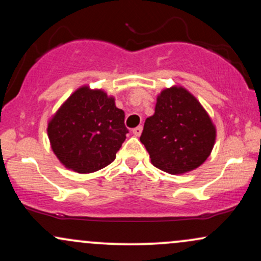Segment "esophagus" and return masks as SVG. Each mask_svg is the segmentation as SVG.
I'll list each match as a JSON object with an SVG mask.
<instances>
[{
    "label": "esophagus",
    "mask_w": 261,
    "mask_h": 261,
    "mask_svg": "<svg viewBox=\"0 0 261 261\" xmlns=\"http://www.w3.org/2000/svg\"><path fill=\"white\" fill-rule=\"evenodd\" d=\"M133 134L135 135V136H140L141 134H142V126H137V127H135L134 130H133Z\"/></svg>",
    "instance_id": "obj_1"
}]
</instances>
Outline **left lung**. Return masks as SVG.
Instances as JSON below:
<instances>
[{
    "label": "left lung",
    "mask_w": 261,
    "mask_h": 261,
    "mask_svg": "<svg viewBox=\"0 0 261 261\" xmlns=\"http://www.w3.org/2000/svg\"><path fill=\"white\" fill-rule=\"evenodd\" d=\"M216 128L199 100L182 87L161 92L154 114L146 119L140 141L155 168L182 174L207 160Z\"/></svg>",
    "instance_id": "1"
}]
</instances>
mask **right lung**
I'll use <instances>...</instances> for the list:
<instances>
[{"label":"right lung","mask_w":261,"mask_h":261,"mask_svg":"<svg viewBox=\"0 0 261 261\" xmlns=\"http://www.w3.org/2000/svg\"><path fill=\"white\" fill-rule=\"evenodd\" d=\"M125 113L100 89L81 87L47 125L51 148L59 161L77 173L99 170L115 160L126 139Z\"/></svg>","instance_id":"right-lung-1"}]
</instances>
